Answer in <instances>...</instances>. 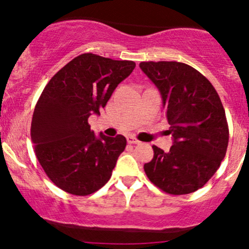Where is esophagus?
Masks as SVG:
<instances>
[{"label":"esophagus","mask_w":249,"mask_h":249,"mask_svg":"<svg viewBox=\"0 0 249 249\" xmlns=\"http://www.w3.org/2000/svg\"><path fill=\"white\" fill-rule=\"evenodd\" d=\"M127 142H128V144H139L141 142H139L138 139L134 138V137L130 136V137H127Z\"/></svg>","instance_id":"obj_1"}]
</instances>
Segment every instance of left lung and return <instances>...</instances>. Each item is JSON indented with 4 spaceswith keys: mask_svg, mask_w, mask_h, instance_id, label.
Returning a JSON list of instances; mask_svg holds the SVG:
<instances>
[{
    "mask_svg": "<svg viewBox=\"0 0 249 249\" xmlns=\"http://www.w3.org/2000/svg\"><path fill=\"white\" fill-rule=\"evenodd\" d=\"M142 72L160 91L173 145H153L144 165L151 182L173 196L196 192L216 172L228 146V124L218 92L204 75L180 62H142Z\"/></svg>",
    "mask_w": 249,
    "mask_h": 249,
    "instance_id": "left-lung-1",
    "label": "left lung"
}]
</instances>
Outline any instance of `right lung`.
<instances>
[{"label": "right lung", "instance_id": "obj_1", "mask_svg": "<svg viewBox=\"0 0 249 249\" xmlns=\"http://www.w3.org/2000/svg\"><path fill=\"white\" fill-rule=\"evenodd\" d=\"M136 63L82 53L45 85L34 110L31 141L39 164L57 187L73 196H89L108 181L126 146L122 134L97 137L88 123L101 115Z\"/></svg>", "mask_w": 249, "mask_h": 249}]
</instances>
